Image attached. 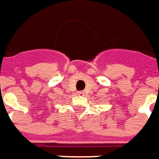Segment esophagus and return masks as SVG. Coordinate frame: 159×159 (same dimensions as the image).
Returning <instances> with one entry per match:
<instances>
[{"label": "esophagus", "instance_id": "obj_1", "mask_svg": "<svg viewBox=\"0 0 159 159\" xmlns=\"http://www.w3.org/2000/svg\"><path fill=\"white\" fill-rule=\"evenodd\" d=\"M78 95H80V96H83V95H84V92H83V91H78Z\"/></svg>", "mask_w": 159, "mask_h": 159}]
</instances>
